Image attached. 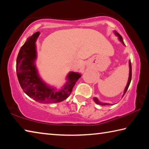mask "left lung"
I'll return each instance as SVG.
<instances>
[{
    "label": "left lung",
    "instance_id": "8db88e82",
    "mask_svg": "<svg viewBox=\"0 0 149 149\" xmlns=\"http://www.w3.org/2000/svg\"><path fill=\"white\" fill-rule=\"evenodd\" d=\"M115 33H116V35H117V36L118 37V38H119V39H120V41H121V42H122V43L123 44V45H125L124 44V42H123V39H122V36H121V35L118 33H117V32H115ZM129 64H130V76H129V79H128V82H127V85H126V87H125V90H124V93H123V95H124L125 94V93H126V91H127V89H128V87H129V86H130V83H131V80H132V64H131V60L130 61V62H129ZM94 101L95 102V103H97V104H99V105H102V106H107V105H112L111 104H108V103H102V102H100L99 100H98V99H97V98H94Z\"/></svg>",
    "mask_w": 149,
    "mask_h": 149
}]
</instances>
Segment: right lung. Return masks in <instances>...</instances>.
I'll return each instance as SVG.
<instances>
[{
  "instance_id": "obj_1",
  "label": "right lung",
  "mask_w": 149,
  "mask_h": 149,
  "mask_svg": "<svg viewBox=\"0 0 149 149\" xmlns=\"http://www.w3.org/2000/svg\"><path fill=\"white\" fill-rule=\"evenodd\" d=\"M39 35V33L37 32L28 38L17 54L16 73L20 86L26 94L37 102L56 103L63 101L71 94L81 75L75 72L69 73L67 77L68 81L60 91L45 84L39 77L34 63L37 57L35 42Z\"/></svg>"
}]
</instances>
